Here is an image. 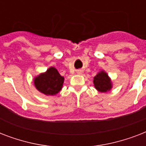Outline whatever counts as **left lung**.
<instances>
[{
  "label": "left lung",
  "mask_w": 146,
  "mask_h": 146,
  "mask_svg": "<svg viewBox=\"0 0 146 146\" xmlns=\"http://www.w3.org/2000/svg\"><path fill=\"white\" fill-rule=\"evenodd\" d=\"M93 83L95 88L100 92H108L113 87L111 78L103 70L98 72L94 77Z\"/></svg>",
  "instance_id": "1"
}]
</instances>
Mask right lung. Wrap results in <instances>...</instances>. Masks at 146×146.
<instances>
[{"instance_id":"add662e5","label":"right lung","mask_w":146,"mask_h":146,"mask_svg":"<svg viewBox=\"0 0 146 146\" xmlns=\"http://www.w3.org/2000/svg\"><path fill=\"white\" fill-rule=\"evenodd\" d=\"M34 85L38 91L45 96H55L62 89L64 82L62 76L54 66H50L44 73L34 78Z\"/></svg>"}]
</instances>
